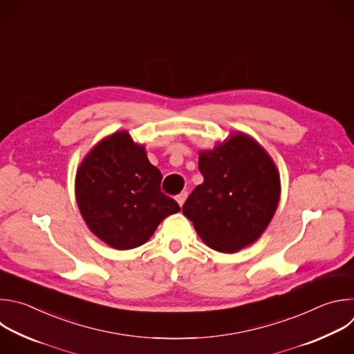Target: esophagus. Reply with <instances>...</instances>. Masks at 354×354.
Listing matches in <instances>:
<instances>
[{"mask_svg": "<svg viewBox=\"0 0 354 354\" xmlns=\"http://www.w3.org/2000/svg\"><path fill=\"white\" fill-rule=\"evenodd\" d=\"M186 198H187V192H182L180 194H178V196H176V201H178V204H179L180 207L185 204Z\"/></svg>", "mask_w": 354, "mask_h": 354, "instance_id": "34e87169", "label": "esophagus"}]
</instances>
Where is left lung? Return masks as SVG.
Listing matches in <instances>:
<instances>
[{
	"label": "left lung",
	"mask_w": 354,
	"mask_h": 354,
	"mask_svg": "<svg viewBox=\"0 0 354 354\" xmlns=\"http://www.w3.org/2000/svg\"><path fill=\"white\" fill-rule=\"evenodd\" d=\"M204 182L182 211L203 242L221 253L253 245L271 222L281 197V179L270 154L249 135L230 133L212 150H201Z\"/></svg>",
	"instance_id": "1"
}]
</instances>
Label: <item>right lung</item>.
Here are the masks:
<instances>
[{
    "label": "right lung",
    "instance_id": "1",
    "mask_svg": "<svg viewBox=\"0 0 354 354\" xmlns=\"http://www.w3.org/2000/svg\"><path fill=\"white\" fill-rule=\"evenodd\" d=\"M162 175L127 131L98 142L76 171L75 194L88 229L108 246L145 245L168 215L180 211L160 189Z\"/></svg>",
    "mask_w": 354,
    "mask_h": 354
}]
</instances>
